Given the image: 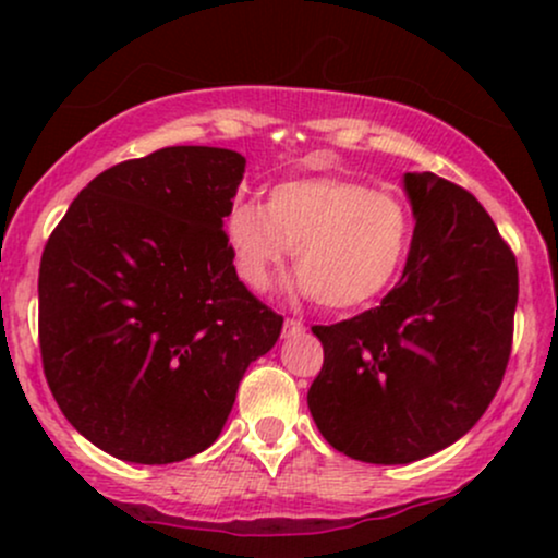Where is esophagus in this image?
Listing matches in <instances>:
<instances>
[{
    "label": "esophagus",
    "instance_id": "obj_1",
    "mask_svg": "<svg viewBox=\"0 0 558 558\" xmlns=\"http://www.w3.org/2000/svg\"><path fill=\"white\" fill-rule=\"evenodd\" d=\"M306 328H304V323H301V319H286V325H283V336L286 338H293V336H301V332H304Z\"/></svg>",
    "mask_w": 558,
    "mask_h": 558
}]
</instances>
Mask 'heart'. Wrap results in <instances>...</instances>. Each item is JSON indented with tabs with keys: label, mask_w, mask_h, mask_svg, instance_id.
Returning a JSON list of instances; mask_svg holds the SVG:
<instances>
[{
	"label": "heart",
	"mask_w": 558,
	"mask_h": 558,
	"mask_svg": "<svg viewBox=\"0 0 558 558\" xmlns=\"http://www.w3.org/2000/svg\"><path fill=\"white\" fill-rule=\"evenodd\" d=\"M401 196L341 175L272 185L267 204L243 198L226 217L239 278L267 291L293 250L296 288L328 310H360L388 291L412 246Z\"/></svg>",
	"instance_id": "b5f03b06"
}]
</instances>
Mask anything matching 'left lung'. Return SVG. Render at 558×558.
Instances as JSON below:
<instances>
[{
  "instance_id": "1",
  "label": "left lung",
  "mask_w": 558,
  "mask_h": 558,
  "mask_svg": "<svg viewBox=\"0 0 558 558\" xmlns=\"http://www.w3.org/2000/svg\"><path fill=\"white\" fill-rule=\"evenodd\" d=\"M417 217L407 267L375 310L315 325L325 362L306 403L351 459L409 464L459 440L501 386L520 275L496 222L462 185L403 175Z\"/></svg>"
}]
</instances>
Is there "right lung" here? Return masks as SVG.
Listing matches in <instances>:
<instances>
[{"label": "right lung", "mask_w": 558, "mask_h": 558, "mask_svg": "<svg viewBox=\"0 0 558 558\" xmlns=\"http://www.w3.org/2000/svg\"><path fill=\"white\" fill-rule=\"evenodd\" d=\"M246 159L168 146L99 172L38 267L44 375L70 425L136 464L217 440L283 317L241 283L226 220Z\"/></svg>", "instance_id": "1"}]
</instances>
